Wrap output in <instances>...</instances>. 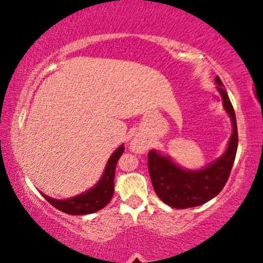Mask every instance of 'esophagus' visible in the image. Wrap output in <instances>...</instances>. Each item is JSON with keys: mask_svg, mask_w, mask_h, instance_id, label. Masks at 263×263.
<instances>
[{"mask_svg": "<svg viewBox=\"0 0 263 263\" xmlns=\"http://www.w3.org/2000/svg\"><path fill=\"white\" fill-rule=\"evenodd\" d=\"M129 147H131V149L134 151L135 153H143V152H146V149H147V144L144 143L143 141L137 140V138L132 140L131 146Z\"/></svg>", "mask_w": 263, "mask_h": 263, "instance_id": "1", "label": "esophagus"}]
</instances>
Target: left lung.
Masks as SVG:
<instances>
[{"label":"left lung","mask_w":263,"mask_h":263,"mask_svg":"<svg viewBox=\"0 0 263 263\" xmlns=\"http://www.w3.org/2000/svg\"><path fill=\"white\" fill-rule=\"evenodd\" d=\"M222 105L232 123V135L222 157L200 171H185L171 161L170 157L152 149L148 153V172L153 189L163 203L176 209L199 206L221 192L231 173L237 151V125L235 111L219 77L215 78Z\"/></svg>","instance_id":"left-lung-1"}]
</instances>
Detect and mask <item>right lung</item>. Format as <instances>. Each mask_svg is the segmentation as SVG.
Masks as SVG:
<instances>
[{
  "label": "right lung",
  "mask_w": 263,
  "mask_h": 263,
  "mask_svg": "<svg viewBox=\"0 0 263 263\" xmlns=\"http://www.w3.org/2000/svg\"><path fill=\"white\" fill-rule=\"evenodd\" d=\"M123 151H125L123 144L115 151L112 156L108 158L101 179L92 189L87 190L86 193H83V194L77 195L74 198L65 199V200H57V199L49 198L44 194L42 195L54 208L65 214H70V215H86V214H92L95 211L101 210L102 208H105L110 203L114 195L115 171H116V164L120 157L122 156Z\"/></svg>",
  "instance_id": "1"
}]
</instances>
